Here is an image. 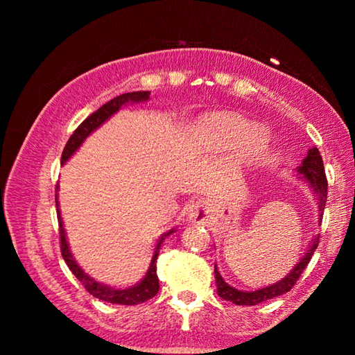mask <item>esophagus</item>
<instances>
[{
    "label": "esophagus",
    "instance_id": "esophagus-1",
    "mask_svg": "<svg viewBox=\"0 0 355 355\" xmlns=\"http://www.w3.org/2000/svg\"><path fill=\"white\" fill-rule=\"evenodd\" d=\"M207 207L203 205V203H192L188 209V218L192 222H197V224H200V222L207 220Z\"/></svg>",
    "mask_w": 355,
    "mask_h": 355
}]
</instances>
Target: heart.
Instances as JSON below:
<instances>
[{"label":"heart","instance_id":"obj_1","mask_svg":"<svg viewBox=\"0 0 355 355\" xmlns=\"http://www.w3.org/2000/svg\"><path fill=\"white\" fill-rule=\"evenodd\" d=\"M205 133L216 146L228 148L236 146V155L241 161H254L266 152L269 137L261 127L235 114H222L205 123Z\"/></svg>","mask_w":355,"mask_h":355}]
</instances>
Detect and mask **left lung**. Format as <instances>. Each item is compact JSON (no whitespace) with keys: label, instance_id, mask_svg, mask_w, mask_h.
<instances>
[{"label":"left lung","instance_id":"1","mask_svg":"<svg viewBox=\"0 0 355 355\" xmlns=\"http://www.w3.org/2000/svg\"><path fill=\"white\" fill-rule=\"evenodd\" d=\"M297 172L300 173V177H302L304 180H307V182L310 183V188L313 189L316 200H318V207H320V220H322V211H324V207H326V202H327V177H326V172H324V163H322L320 150H318L316 147L310 148L307 158L302 161L300 167H297ZM318 243H320V235L311 239L310 249L305 252V255L300 258L299 263L293 268V271L288 274L285 279H282L280 282H277V284H274L271 286L260 288V290H255V291H239V290H236V288L227 285L214 264V275H216V285H218V294L222 299L230 300V302L236 304V305H257L260 302H264V300H268V299L282 296V294L290 291L291 288L296 285V282L300 277V274H302L304 269L307 268V264L310 263L311 257H313L315 250L318 248Z\"/></svg>","mask_w":355,"mask_h":355}]
</instances>
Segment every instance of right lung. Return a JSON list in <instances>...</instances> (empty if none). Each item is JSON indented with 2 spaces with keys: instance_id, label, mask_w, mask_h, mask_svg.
<instances>
[{
  "instance_id": "obj_1",
  "label": "right lung",
  "mask_w": 355,
  "mask_h": 355,
  "mask_svg": "<svg viewBox=\"0 0 355 355\" xmlns=\"http://www.w3.org/2000/svg\"><path fill=\"white\" fill-rule=\"evenodd\" d=\"M148 95L150 92H130V94H122L119 95V97L112 98L105 103L101 107H98L97 111L92 112L91 116H89L86 120H83L80 123V127H78L73 135L69 137L67 144H65V147L62 150V158H61V163L64 164L65 161H67L71 155H73L78 147L81 146L84 142V139L92 133L94 130H97L101 123L105 122L106 119H110L114 112H117L122 105L128 103V101H146L148 100ZM56 192H58V186H56ZM56 208H58V224H59V238H61V254L62 258L67 263V266L71 272H73L75 277L81 282L86 288V291H89L100 300H105V302H111V304H120V305H137V304H142L146 302V300L152 299L156 293L159 290V282H158V274H156V258H158L159 254V248L161 244L164 241V236H169L171 232H167L166 235L161 236L158 245H156L155 249V254L152 258V264H150L148 268V272L146 277L142 279L141 284H137L136 286H131L127 288V290H116V288H111L107 285H101L98 282H95L94 279L89 277V275L83 271V269L78 266L75 258L71 257L70 254V249H69V244H67V239H65V230H64V224H62V219H61V213H59V205H58V194H56Z\"/></svg>"
}]
</instances>
